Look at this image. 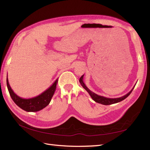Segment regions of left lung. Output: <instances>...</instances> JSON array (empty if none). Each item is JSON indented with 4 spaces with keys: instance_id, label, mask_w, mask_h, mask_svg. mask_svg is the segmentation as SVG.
Returning <instances> with one entry per match:
<instances>
[{
    "instance_id": "8db88e82",
    "label": "left lung",
    "mask_w": 150,
    "mask_h": 150,
    "mask_svg": "<svg viewBox=\"0 0 150 150\" xmlns=\"http://www.w3.org/2000/svg\"><path fill=\"white\" fill-rule=\"evenodd\" d=\"M83 77H84V75L82 76V77L80 78V79H79V82H80V83H81L82 86L85 89V90L88 91V93L90 94L91 97L92 98V99H93L94 101L96 102V103H100V104H103V105H110V104H115V103H119V102L124 100L126 97H128L129 96V95H130V93H132V91H133V88H134V87H135V86L133 87L132 88V90L130 91L129 93H128L126 95H124V96L121 97L114 98H107V97H103V96H100V95H97L96 93H93V92L91 91L90 90H89V89L88 88V87L84 83V82H83Z\"/></svg>"
}]
</instances>
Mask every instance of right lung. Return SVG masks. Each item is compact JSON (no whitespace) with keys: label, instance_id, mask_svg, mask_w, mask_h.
<instances>
[{"label":"right lung","instance_id":"add662e5","mask_svg":"<svg viewBox=\"0 0 150 150\" xmlns=\"http://www.w3.org/2000/svg\"><path fill=\"white\" fill-rule=\"evenodd\" d=\"M6 82H7V87L9 95H10L14 103L21 109L28 111V112H36V111L42 110L43 108L46 107L50 104L53 95L55 91L58 79H57L53 84L49 88H47L46 91H44L37 97L30 98H21L14 93V91H13L10 86H9L8 75L7 79H6Z\"/></svg>","mask_w":150,"mask_h":150}]
</instances>
